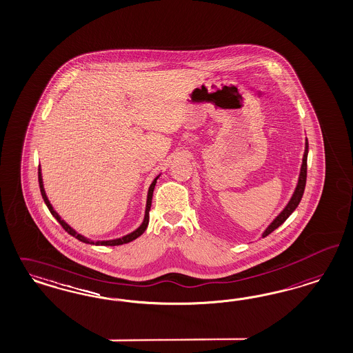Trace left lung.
<instances>
[{"instance_id": "left-lung-1", "label": "left lung", "mask_w": 353, "mask_h": 353, "mask_svg": "<svg viewBox=\"0 0 353 353\" xmlns=\"http://www.w3.org/2000/svg\"><path fill=\"white\" fill-rule=\"evenodd\" d=\"M307 151H309V145H307V139L305 142V152L304 158H303V164H301V170H300V176H299V181L296 185V189L292 194L290 202L287 203V206L284 207V210L280 212L279 215L274 219V221L268 225L266 231L262 233V237H266L272 231H275L278 227H280L285 220L288 219V216L291 215L292 212L296 210V207L299 206L303 194H304L305 183H306V161H307Z\"/></svg>"}]
</instances>
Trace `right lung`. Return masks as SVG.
<instances>
[{
	"instance_id": "obj_1",
	"label": "right lung",
	"mask_w": 353,
	"mask_h": 353,
	"mask_svg": "<svg viewBox=\"0 0 353 353\" xmlns=\"http://www.w3.org/2000/svg\"><path fill=\"white\" fill-rule=\"evenodd\" d=\"M159 176H160V174H159ZM159 176L154 179V181H152V183H151V185H150V188H148V193H147L146 211H145V219H143L142 224H141L135 231L132 232V233H129V234H126V236H123V237H120V239H114V240H107V241H92V240H90V239H87L85 236H82V234H79V233H77V232L74 231L73 228H72L68 223H65V221L61 219V216L54 211V208L52 207L50 202H49L48 196L46 194L44 185H43V177H41V170H40V165H39V185H40L41 196H43V199H44L46 205L48 207L50 214H52V215L56 218V220L61 224L62 228H63L65 231L68 232L69 234L74 236L75 239H78L79 241H82V243H90V245H104V246H116V245H122V243H130V241H133V240H135L137 237H139L143 232L146 231L147 225H148V219H150V208H151V202H152V194H154V189H155V185H157V180H158Z\"/></svg>"
}]
</instances>
